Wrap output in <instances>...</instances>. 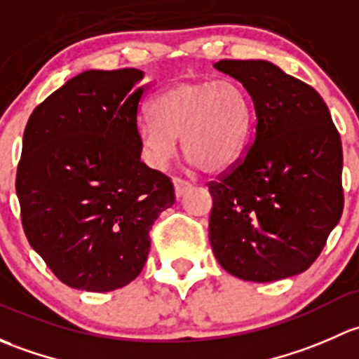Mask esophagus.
<instances>
[{
	"mask_svg": "<svg viewBox=\"0 0 359 359\" xmlns=\"http://www.w3.org/2000/svg\"><path fill=\"white\" fill-rule=\"evenodd\" d=\"M172 183H175V194L178 198L183 197L188 190H191V183H188V181H184L181 178H175L172 180Z\"/></svg>",
	"mask_w": 359,
	"mask_h": 359,
	"instance_id": "esophagus-1",
	"label": "esophagus"
}]
</instances>
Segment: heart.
<instances>
[{
	"label": "heart",
	"mask_w": 359,
	"mask_h": 359,
	"mask_svg": "<svg viewBox=\"0 0 359 359\" xmlns=\"http://www.w3.org/2000/svg\"><path fill=\"white\" fill-rule=\"evenodd\" d=\"M152 114L142 117L138 135L154 165L164 168L181 138L184 158L194 168L219 175L243 152L252 105L235 81L181 79L154 98Z\"/></svg>",
	"instance_id": "heart-1"
}]
</instances>
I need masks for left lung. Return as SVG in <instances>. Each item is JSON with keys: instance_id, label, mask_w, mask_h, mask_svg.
Instances as JSON below:
<instances>
[{"instance_id": "obj_1", "label": "left lung", "mask_w": 359, "mask_h": 359, "mask_svg": "<svg viewBox=\"0 0 359 359\" xmlns=\"http://www.w3.org/2000/svg\"><path fill=\"white\" fill-rule=\"evenodd\" d=\"M252 100L243 157L209 183L217 262L247 282H276L320 256L344 207L342 143L323 98L266 60H219Z\"/></svg>"}]
</instances>
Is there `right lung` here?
I'll list each match as a JSON object with an SVG mask.
<instances>
[{
    "instance_id": "1",
    "label": "right lung",
    "mask_w": 359,
    "mask_h": 359,
    "mask_svg": "<svg viewBox=\"0 0 359 359\" xmlns=\"http://www.w3.org/2000/svg\"><path fill=\"white\" fill-rule=\"evenodd\" d=\"M138 69L86 70L39 103L17 169L22 226L60 282L110 292L142 273L175 187L142 162Z\"/></svg>"
}]
</instances>
